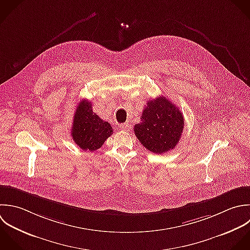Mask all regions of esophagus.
<instances>
[{
	"label": "esophagus",
	"mask_w": 250,
	"mask_h": 250,
	"mask_svg": "<svg viewBox=\"0 0 250 250\" xmlns=\"http://www.w3.org/2000/svg\"><path fill=\"white\" fill-rule=\"evenodd\" d=\"M120 128L124 131H129L130 130V125L128 123H125L120 125Z\"/></svg>",
	"instance_id": "1"
}]
</instances>
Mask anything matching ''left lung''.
<instances>
[{
	"label": "left lung",
	"instance_id": "obj_1",
	"mask_svg": "<svg viewBox=\"0 0 250 250\" xmlns=\"http://www.w3.org/2000/svg\"><path fill=\"white\" fill-rule=\"evenodd\" d=\"M140 119L134 133L146 149L164 154L175 148L182 135L184 118L171 101L164 96L149 100Z\"/></svg>",
	"mask_w": 250,
	"mask_h": 250
}]
</instances>
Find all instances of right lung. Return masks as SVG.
Returning <instances> with one entry per match:
<instances>
[{"mask_svg":"<svg viewBox=\"0 0 250 250\" xmlns=\"http://www.w3.org/2000/svg\"><path fill=\"white\" fill-rule=\"evenodd\" d=\"M72 138L83 150L95 151L113 134V128L92 111L89 101H83L77 107L72 125Z\"/></svg>","mask_w":250,"mask_h":250,"instance_id":"right-lung-1","label":"right lung"}]
</instances>
